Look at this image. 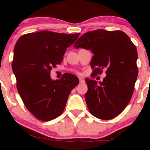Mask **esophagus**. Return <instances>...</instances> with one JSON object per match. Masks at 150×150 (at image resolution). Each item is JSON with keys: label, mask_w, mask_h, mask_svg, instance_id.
<instances>
[{"label": "esophagus", "mask_w": 150, "mask_h": 150, "mask_svg": "<svg viewBox=\"0 0 150 150\" xmlns=\"http://www.w3.org/2000/svg\"><path fill=\"white\" fill-rule=\"evenodd\" d=\"M79 80H80V83H84V82H85V81L83 80V79L82 78H81V77H80V78H79Z\"/></svg>", "instance_id": "34e87169"}]
</instances>
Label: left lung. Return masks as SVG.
Segmentation results:
<instances>
[{"instance_id":"left-lung-1","label":"left lung","mask_w":150,"mask_h":150,"mask_svg":"<svg viewBox=\"0 0 150 150\" xmlns=\"http://www.w3.org/2000/svg\"><path fill=\"white\" fill-rule=\"evenodd\" d=\"M94 53L90 65L94 74L106 68L102 82L85 80L87 107L92 116L111 120L120 114L130 102L138 75L135 44L122 31L94 30L84 34L74 44Z\"/></svg>"}]
</instances>
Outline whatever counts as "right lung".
<instances>
[{
	"instance_id": "1",
	"label": "right lung",
	"mask_w": 150,
	"mask_h": 150,
	"mask_svg": "<svg viewBox=\"0 0 150 150\" xmlns=\"http://www.w3.org/2000/svg\"><path fill=\"white\" fill-rule=\"evenodd\" d=\"M79 35L41 31L24 34L15 44L12 68L17 89L26 108L37 119L49 121L62 114L70 93L78 85V77L73 74L52 80L50 73Z\"/></svg>"
}]
</instances>
